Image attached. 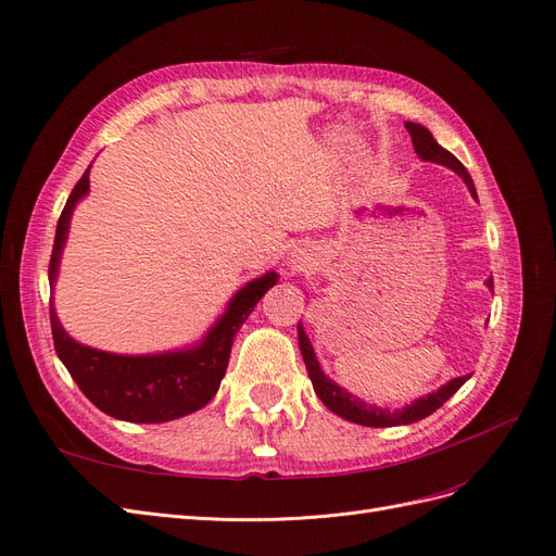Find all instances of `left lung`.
I'll return each mask as SVG.
<instances>
[{
    "label": "left lung",
    "mask_w": 556,
    "mask_h": 556,
    "mask_svg": "<svg viewBox=\"0 0 556 556\" xmlns=\"http://www.w3.org/2000/svg\"><path fill=\"white\" fill-rule=\"evenodd\" d=\"M406 129L410 134L413 139V148L415 153L419 155V160L425 162H435V164H443L447 166V169H452L454 174H459L464 178V182L468 185L470 194H476V185H473V178H470V174L466 172V166L454 157L450 150H445L443 146L435 143V139L431 137V131L422 125L417 123H406ZM486 288L494 290V280L490 278L486 280ZM296 331H299V348H301V357H304L306 362V371L311 376V382H313V390L315 394L319 396V401L325 403V406L341 415L343 419H348V422H355V425H362V427H399V425H413L417 422V419H425L429 417L433 410H439L443 403L459 390V387L470 378V376H462V378H452L447 384H443L441 390L431 392L429 396H422L413 401L410 406L406 408H399V410H384V408H378V406H371V403H366L362 399H357L355 394H350L348 390H343V387L336 384L333 380H329L323 368H319L317 364V357L313 352V345L308 341V336L304 331V327H301V323L296 325Z\"/></svg>",
    "instance_id": "obj_1"
}]
</instances>
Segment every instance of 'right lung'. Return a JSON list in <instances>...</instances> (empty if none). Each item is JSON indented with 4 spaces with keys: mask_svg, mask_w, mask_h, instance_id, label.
Wrapping results in <instances>:
<instances>
[{
    "mask_svg": "<svg viewBox=\"0 0 556 556\" xmlns=\"http://www.w3.org/2000/svg\"><path fill=\"white\" fill-rule=\"evenodd\" d=\"M88 174L90 169L74 185L58 220L53 255H50L48 264L50 285H55L58 278L60 255L66 241V231H70L76 201L86 197L90 190ZM276 282L278 276L274 271L250 280L229 301L225 315L211 327L204 341L190 350L164 352V355L127 357L80 345L62 329L55 308L50 304V327H53L55 352L66 366V371L72 374L80 387V392L102 413L137 425L169 422V419H178L204 408L215 396L227 371L233 339H237L252 308L257 306V301Z\"/></svg>",
    "mask_w": 556,
    "mask_h": 556,
    "instance_id": "right-lung-1",
    "label": "right lung"
}]
</instances>
